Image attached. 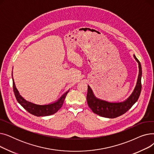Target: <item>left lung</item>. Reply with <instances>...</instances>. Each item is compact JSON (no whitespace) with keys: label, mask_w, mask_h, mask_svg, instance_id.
I'll use <instances>...</instances> for the list:
<instances>
[{"label":"left lung","mask_w":154,"mask_h":154,"mask_svg":"<svg viewBox=\"0 0 154 154\" xmlns=\"http://www.w3.org/2000/svg\"><path fill=\"white\" fill-rule=\"evenodd\" d=\"M134 57L139 64V75L132 93L126 100L122 102H111L97 98L94 94L91 87L88 85L87 94V103L88 107L95 114L106 118H116L125 114L138 100L142 88V67L140 62L137 59L135 55H134Z\"/></svg>","instance_id":"obj_1"}]
</instances>
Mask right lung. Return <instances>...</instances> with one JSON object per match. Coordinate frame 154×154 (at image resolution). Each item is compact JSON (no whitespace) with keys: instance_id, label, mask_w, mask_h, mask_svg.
I'll use <instances>...</instances> for the list:
<instances>
[{"instance_id":"1","label":"right lung","mask_w":154,"mask_h":154,"mask_svg":"<svg viewBox=\"0 0 154 154\" xmlns=\"http://www.w3.org/2000/svg\"><path fill=\"white\" fill-rule=\"evenodd\" d=\"M12 81H13V90L15 96V98L17 102L21 105L24 109L28 111L30 114L35 116L37 117H44L52 115L57 112L62 106L64 100L66 97L67 93L70 90L67 91L63 93L60 97L54 102H51L48 104L44 105H39L36 104L33 102L26 100L25 99L23 98L19 92L17 88H16L14 80L12 75Z\"/></svg>"}]
</instances>
